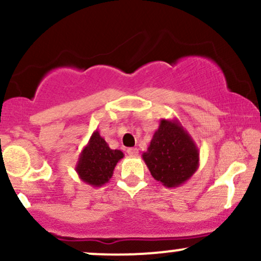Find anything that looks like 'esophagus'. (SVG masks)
<instances>
[{
    "mask_svg": "<svg viewBox=\"0 0 261 261\" xmlns=\"http://www.w3.org/2000/svg\"><path fill=\"white\" fill-rule=\"evenodd\" d=\"M126 152L130 157H137L139 155V149L137 148H127Z\"/></svg>",
    "mask_w": 261,
    "mask_h": 261,
    "instance_id": "esophagus-1",
    "label": "esophagus"
}]
</instances>
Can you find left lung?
Segmentation results:
<instances>
[{
    "mask_svg": "<svg viewBox=\"0 0 261 261\" xmlns=\"http://www.w3.org/2000/svg\"><path fill=\"white\" fill-rule=\"evenodd\" d=\"M142 158L157 181L178 188L199 168L200 152L195 141L176 119H161Z\"/></svg>",
    "mask_w": 261,
    "mask_h": 261,
    "instance_id": "1",
    "label": "left lung"
}]
</instances>
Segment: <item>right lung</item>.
<instances>
[{
  "instance_id": "obj_1",
  "label": "right lung",
  "mask_w": 261,
  "mask_h": 261,
  "mask_svg": "<svg viewBox=\"0 0 261 261\" xmlns=\"http://www.w3.org/2000/svg\"><path fill=\"white\" fill-rule=\"evenodd\" d=\"M124 158L120 149H112L107 141L95 130L83 147L76 163L80 179L93 188H99L110 180L114 168Z\"/></svg>"
}]
</instances>
